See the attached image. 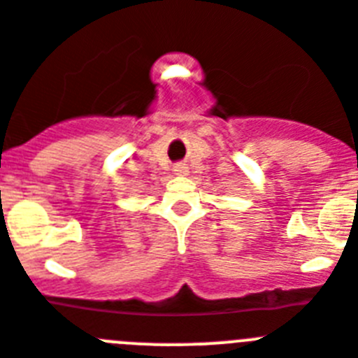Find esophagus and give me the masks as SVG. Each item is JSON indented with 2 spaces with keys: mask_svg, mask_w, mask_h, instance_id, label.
<instances>
[{
  "mask_svg": "<svg viewBox=\"0 0 358 358\" xmlns=\"http://www.w3.org/2000/svg\"><path fill=\"white\" fill-rule=\"evenodd\" d=\"M187 173H189V167H187L185 164H176V166H175V175L185 176Z\"/></svg>",
  "mask_w": 358,
  "mask_h": 358,
  "instance_id": "34e87169",
  "label": "esophagus"
}]
</instances>
